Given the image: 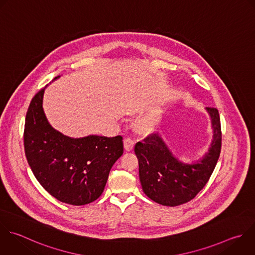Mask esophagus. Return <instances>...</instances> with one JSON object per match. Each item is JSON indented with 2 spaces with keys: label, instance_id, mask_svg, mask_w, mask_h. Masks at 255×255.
<instances>
[{
  "label": "esophagus",
  "instance_id": "1",
  "mask_svg": "<svg viewBox=\"0 0 255 255\" xmlns=\"http://www.w3.org/2000/svg\"><path fill=\"white\" fill-rule=\"evenodd\" d=\"M124 145H125V148L127 151H129L133 148V145H134V140L131 139L130 137H127L124 139Z\"/></svg>",
  "mask_w": 255,
  "mask_h": 255
}]
</instances>
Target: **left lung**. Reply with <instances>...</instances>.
Wrapping results in <instances>:
<instances>
[{"label":"left lung","mask_w":255,"mask_h":255,"mask_svg":"<svg viewBox=\"0 0 255 255\" xmlns=\"http://www.w3.org/2000/svg\"><path fill=\"white\" fill-rule=\"evenodd\" d=\"M213 131L210 146L199 160L184 163L174 156L158 133L136 142L139 180L143 192L153 201L166 206L185 203L204 187L217 163L221 149L218 111L205 108Z\"/></svg>","instance_id":"1"}]
</instances>
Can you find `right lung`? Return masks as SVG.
Wrapping results in <instances>:
<instances>
[{"instance_id": "obj_1", "label": "right lung", "mask_w": 255, "mask_h": 255, "mask_svg": "<svg viewBox=\"0 0 255 255\" xmlns=\"http://www.w3.org/2000/svg\"><path fill=\"white\" fill-rule=\"evenodd\" d=\"M45 89L33 98L26 116L28 163L41 185L58 200L72 205L91 203L103 193L111 168L124 153L123 137L74 138L55 129L43 109Z\"/></svg>"}]
</instances>
